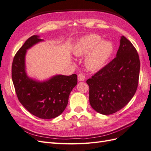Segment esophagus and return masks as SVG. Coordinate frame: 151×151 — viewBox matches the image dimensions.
<instances>
[{
    "mask_svg": "<svg viewBox=\"0 0 151 151\" xmlns=\"http://www.w3.org/2000/svg\"><path fill=\"white\" fill-rule=\"evenodd\" d=\"M78 80L80 82H82V81L85 80V75H83V73H80V74L78 75Z\"/></svg>",
    "mask_w": 151,
    "mask_h": 151,
    "instance_id": "34e87169",
    "label": "esophagus"
}]
</instances>
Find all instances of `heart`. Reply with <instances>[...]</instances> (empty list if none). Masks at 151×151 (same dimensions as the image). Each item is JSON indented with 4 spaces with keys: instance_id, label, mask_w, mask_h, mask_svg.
<instances>
[{
    "instance_id": "heart-1",
    "label": "heart",
    "mask_w": 151,
    "mask_h": 151,
    "mask_svg": "<svg viewBox=\"0 0 151 151\" xmlns=\"http://www.w3.org/2000/svg\"><path fill=\"white\" fill-rule=\"evenodd\" d=\"M112 50V45L110 42L101 41V38L96 34H90L80 39L73 50V53L76 57L87 54L86 66L91 71H96L103 66Z\"/></svg>"
}]
</instances>
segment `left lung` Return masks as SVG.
<instances>
[{
    "label": "left lung",
    "mask_w": 151,
    "mask_h": 151,
    "mask_svg": "<svg viewBox=\"0 0 151 151\" xmlns=\"http://www.w3.org/2000/svg\"><path fill=\"white\" fill-rule=\"evenodd\" d=\"M140 68L137 50L121 36L116 57L87 80L92 109L103 115L123 109L137 91Z\"/></svg>",
    "instance_id": "8db88e82"
}]
</instances>
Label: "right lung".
<instances>
[{"label": "right lung", "mask_w": 151, "mask_h": 151, "mask_svg": "<svg viewBox=\"0 0 151 151\" xmlns=\"http://www.w3.org/2000/svg\"><path fill=\"white\" fill-rule=\"evenodd\" d=\"M42 41L36 35L30 37L15 54L11 71L19 101L30 114L49 119L58 117L66 108L69 94L77 84V75H55L45 82L30 78L25 71L27 50Z\"/></svg>", "instance_id": "1"}]
</instances>
